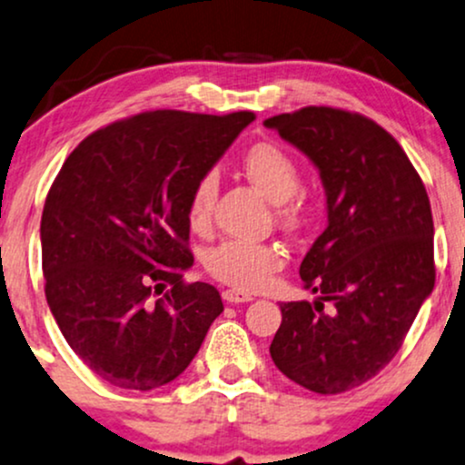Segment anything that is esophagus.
<instances>
[{
  "label": "esophagus",
  "mask_w": 465,
  "mask_h": 465,
  "mask_svg": "<svg viewBox=\"0 0 465 465\" xmlns=\"http://www.w3.org/2000/svg\"><path fill=\"white\" fill-rule=\"evenodd\" d=\"M222 297H223V302H228V303H245V302L254 300L250 293H243V291H239V289H226L222 293Z\"/></svg>",
  "instance_id": "esophagus-1"
}]
</instances>
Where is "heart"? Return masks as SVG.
I'll return each mask as SVG.
<instances>
[{"label":"heart","instance_id":"heart-1","mask_svg":"<svg viewBox=\"0 0 465 465\" xmlns=\"http://www.w3.org/2000/svg\"><path fill=\"white\" fill-rule=\"evenodd\" d=\"M248 179L261 189L272 203L282 204L300 192L302 170L289 153L276 144H256L243 157ZM217 198L215 174L200 176L187 200V220L193 228H204L211 222ZM300 206L286 203L280 217L286 223L300 222ZM284 256L276 245L228 239L204 254V269L223 284L242 291H259L282 267Z\"/></svg>","mask_w":465,"mask_h":465}]
</instances>
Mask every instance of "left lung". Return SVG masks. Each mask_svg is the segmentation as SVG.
<instances>
[{
    "mask_svg": "<svg viewBox=\"0 0 465 465\" xmlns=\"http://www.w3.org/2000/svg\"><path fill=\"white\" fill-rule=\"evenodd\" d=\"M265 127L317 165L328 198V228L300 267L319 297L280 303L269 353L306 391H351L397 355L433 291L427 189L399 142L360 114L303 107Z\"/></svg>",
    "mask_w": 465,
    "mask_h": 465,
    "instance_id": "1",
    "label": "left lung"
}]
</instances>
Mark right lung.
<instances>
[{
  "instance_id": "add662e5",
  "label": "right lung",
  "mask_w": 465,
  "mask_h": 465,
  "mask_svg": "<svg viewBox=\"0 0 465 465\" xmlns=\"http://www.w3.org/2000/svg\"><path fill=\"white\" fill-rule=\"evenodd\" d=\"M252 120L137 114L85 137L55 176L40 220L45 295L73 351L112 386L176 380L223 311L215 286L183 280L187 200Z\"/></svg>"
}]
</instances>
